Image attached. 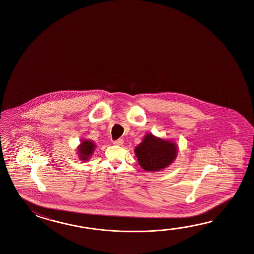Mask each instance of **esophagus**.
I'll return each mask as SVG.
<instances>
[{"label": "esophagus", "instance_id": "1", "mask_svg": "<svg viewBox=\"0 0 254 254\" xmlns=\"http://www.w3.org/2000/svg\"><path fill=\"white\" fill-rule=\"evenodd\" d=\"M114 145L121 146L124 144V140L123 139H118V140H114Z\"/></svg>", "mask_w": 254, "mask_h": 254}]
</instances>
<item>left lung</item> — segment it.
Returning <instances> with one entry per match:
<instances>
[{
	"mask_svg": "<svg viewBox=\"0 0 254 254\" xmlns=\"http://www.w3.org/2000/svg\"><path fill=\"white\" fill-rule=\"evenodd\" d=\"M134 151L140 167L149 172H156L167 167L175 160L178 149L173 141L148 133L135 147Z\"/></svg>",
	"mask_w": 254,
	"mask_h": 254,
	"instance_id": "1",
	"label": "left lung"
}]
</instances>
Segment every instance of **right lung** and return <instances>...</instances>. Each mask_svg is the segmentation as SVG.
Returning <instances> with one entry per match:
<instances>
[{"mask_svg": "<svg viewBox=\"0 0 254 254\" xmlns=\"http://www.w3.org/2000/svg\"><path fill=\"white\" fill-rule=\"evenodd\" d=\"M94 148H95V144L89 140H82L81 142V144L78 147L77 151H78V154L80 157V160L81 161H88L89 160V157L91 156L92 154V152L94 151Z\"/></svg>", "mask_w": 254, "mask_h": 254, "instance_id": "obj_1", "label": "right lung"}]
</instances>
